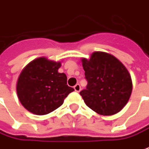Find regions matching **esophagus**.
I'll list each match as a JSON object with an SVG mask.
<instances>
[{"mask_svg": "<svg viewBox=\"0 0 149 149\" xmlns=\"http://www.w3.org/2000/svg\"><path fill=\"white\" fill-rule=\"evenodd\" d=\"M74 90L76 91V92H79L80 89H81V87H80V85H79V84H75V85L74 86Z\"/></svg>", "mask_w": 149, "mask_h": 149, "instance_id": "obj_1", "label": "esophagus"}]
</instances>
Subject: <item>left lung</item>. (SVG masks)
I'll return each instance as SVG.
<instances>
[{
    "instance_id": "obj_1",
    "label": "left lung",
    "mask_w": 149,
    "mask_h": 149,
    "mask_svg": "<svg viewBox=\"0 0 149 149\" xmlns=\"http://www.w3.org/2000/svg\"><path fill=\"white\" fill-rule=\"evenodd\" d=\"M88 84L79 93L85 104L95 112L111 116L128 102L132 80L127 69L112 55L96 52L89 60L83 58Z\"/></svg>"
}]
</instances>
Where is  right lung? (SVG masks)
Masks as SVG:
<instances>
[{"label": "right lung", "instance_id": "add662e5", "mask_svg": "<svg viewBox=\"0 0 149 149\" xmlns=\"http://www.w3.org/2000/svg\"><path fill=\"white\" fill-rule=\"evenodd\" d=\"M61 63L40 57L33 61L19 74L17 94L29 111L46 115L57 109L64 99L74 90L67 85V77L59 73Z\"/></svg>", "mask_w": 149, "mask_h": 149}]
</instances>
